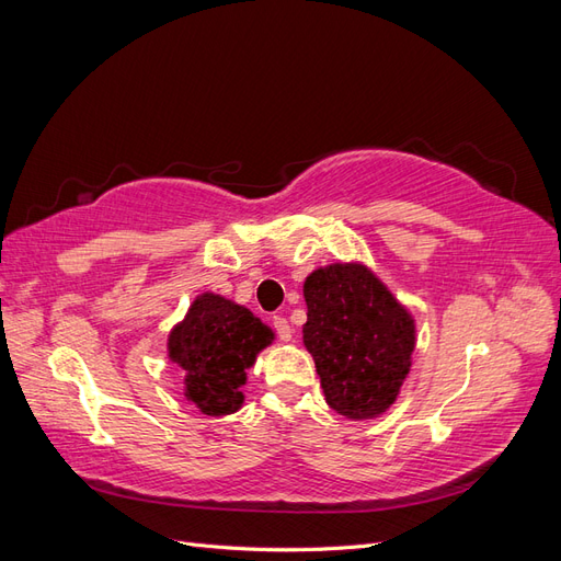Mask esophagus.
<instances>
[{
    "instance_id": "obj_1",
    "label": "esophagus",
    "mask_w": 561,
    "mask_h": 561,
    "mask_svg": "<svg viewBox=\"0 0 561 561\" xmlns=\"http://www.w3.org/2000/svg\"><path fill=\"white\" fill-rule=\"evenodd\" d=\"M271 325H274V330L278 332L280 342H293L295 330L290 328V322H287L283 316H274V320H271Z\"/></svg>"
}]
</instances>
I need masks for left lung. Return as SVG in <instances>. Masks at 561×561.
<instances>
[{"label": "left lung", "instance_id": "1", "mask_svg": "<svg viewBox=\"0 0 561 561\" xmlns=\"http://www.w3.org/2000/svg\"><path fill=\"white\" fill-rule=\"evenodd\" d=\"M304 346L328 404L351 421L388 412L412 367V313L360 262L316 268L304 280Z\"/></svg>", "mask_w": 561, "mask_h": 561}]
</instances>
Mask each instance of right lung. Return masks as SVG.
Returning a JSON list of instances; mask_svg holds the SVG:
<instances>
[{
	"instance_id": "obj_1",
	"label": "right lung",
	"mask_w": 561,
	"mask_h": 561,
	"mask_svg": "<svg viewBox=\"0 0 561 561\" xmlns=\"http://www.w3.org/2000/svg\"><path fill=\"white\" fill-rule=\"evenodd\" d=\"M276 334L222 295H198L168 334V358L184 369V398L206 416L239 412L248 369Z\"/></svg>"
}]
</instances>
